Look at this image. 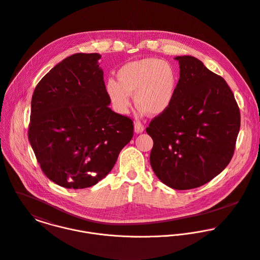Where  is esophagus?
Wrapping results in <instances>:
<instances>
[{
  "mask_svg": "<svg viewBox=\"0 0 260 260\" xmlns=\"http://www.w3.org/2000/svg\"><path fill=\"white\" fill-rule=\"evenodd\" d=\"M134 131L135 133H142L144 131V126L141 123L136 122L134 125Z\"/></svg>",
  "mask_w": 260,
  "mask_h": 260,
  "instance_id": "34e87169",
  "label": "esophagus"
}]
</instances>
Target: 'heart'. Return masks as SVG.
Returning <instances> with one entry per match:
<instances>
[{"instance_id": "heart-1", "label": "heart", "mask_w": 260, "mask_h": 260, "mask_svg": "<svg viewBox=\"0 0 260 260\" xmlns=\"http://www.w3.org/2000/svg\"><path fill=\"white\" fill-rule=\"evenodd\" d=\"M118 81L110 79L106 92L119 114H126L134 101L140 112L150 116L164 114L172 105L177 87V74L172 64L147 57L123 66L117 73Z\"/></svg>"}]
</instances>
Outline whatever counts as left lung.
Instances as JSON below:
<instances>
[{
  "label": "left lung",
  "mask_w": 260,
  "mask_h": 260,
  "mask_svg": "<svg viewBox=\"0 0 260 260\" xmlns=\"http://www.w3.org/2000/svg\"><path fill=\"white\" fill-rule=\"evenodd\" d=\"M179 80L171 107L151 120L150 165L174 189L212 180L229 165L240 129V111L231 88L198 58L176 56Z\"/></svg>",
  "instance_id": "8db88e82"
}]
</instances>
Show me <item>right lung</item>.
<instances>
[{"label":"right lung","mask_w":260,"mask_h":260,"mask_svg":"<svg viewBox=\"0 0 260 260\" xmlns=\"http://www.w3.org/2000/svg\"><path fill=\"white\" fill-rule=\"evenodd\" d=\"M99 53H76L35 87L28 138L44 174L67 188L94 185L133 137V121L112 111Z\"/></svg>","instance_id":"1"}]
</instances>
